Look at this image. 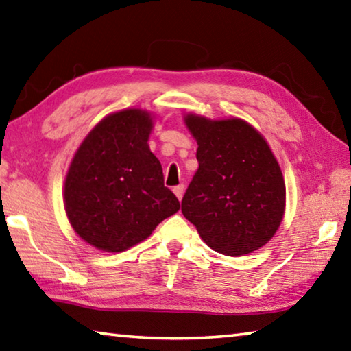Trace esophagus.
Listing matches in <instances>:
<instances>
[{
	"mask_svg": "<svg viewBox=\"0 0 351 351\" xmlns=\"http://www.w3.org/2000/svg\"><path fill=\"white\" fill-rule=\"evenodd\" d=\"M173 191H174V194H176V197L178 198V200H182V198H183V193H184L183 184H178V186H176Z\"/></svg>",
	"mask_w": 351,
	"mask_h": 351,
	"instance_id": "obj_1",
	"label": "esophagus"
}]
</instances>
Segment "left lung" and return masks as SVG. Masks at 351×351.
Listing matches in <instances>:
<instances>
[{
	"instance_id": "obj_1",
	"label": "left lung",
	"mask_w": 351,
	"mask_h": 351,
	"mask_svg": "<svg viewBox=\"0 0 351 351\" xmlns=\"http://www.w3.org/2000/svg\"><path fill=\"white\" fill-rule=\"evenodd\" d=\"M198 169L182 213L215 252L247 255L272 240L286 210V183L263 134L240 117L186 113Z\"/></svg>"
}]
</instances>
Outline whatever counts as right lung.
<instances>
[{"label":"right lung","instance_id":"1","mask_svg":"<svg viewBox=\"0 0 351 351\" xmlns=\"http://www.w3.org/2000/svg\"><path fill=\"white\" fill-rule=\"evenodd\" d=\"M156 117L131 107L101 119L79 145L64 180L71 228L102 252H123L180 209L149 149Z\"/></svg>","mask_w":351,"mask_h":351}]
</instances>
